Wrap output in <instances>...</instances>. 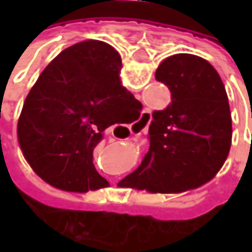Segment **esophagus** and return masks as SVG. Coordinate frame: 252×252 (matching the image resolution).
<instances>
[{
  "label": "esophagus",
  "instance_id": "obj_1",
  "mask_svg": "<svg viewBox=\"0 0 252 252\" xmlns=\"http://www.w3.org/2000/svg\"><path fill=\"white\" fill-rule=\"evenodd\" d=\"M151 122V115L149 111H143V113L140 115V118L137 119L136 122H133L130 126H127V127H122L121 131L123 133H126V134H134V133H143V131L146 130L147 127H149V125H150ZM113 139H116L115 136H113ZM111 139V140H113Z\"/></svg>",
  "mask_w": 252,
  "mask_h": 252
}]
</instances>
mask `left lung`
<instances>
[{
    "mask_svg": "<svg viewBox=\"0 0 252 252\" xmlns=\"http://www.w3.org/2000/svg\"><path fill=\"white\" fill-rule=\"evenodd\" d=\"M156 80L171 91V103L153 113L150 149L125 187L172 193L196 188L212 179L231 144V113L224 84L205 59L174 54L156 71ZM215 150V162L198 168Z\"/></svg>",
    "mask_w": 252,
    "mask_h": 252,
    "instance_id": "1",
    "label": "left lung"
}]
</instances>
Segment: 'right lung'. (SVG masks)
<instances>
[{
  "label": "right lung",
  "instance_id": "add662e5",
  "mask_svg": "<svg viewBox=\"0 0 252 252\" xmlns=\"http://www.w3.org/2000/svg\"><path fill=\"white\" fill-rule=\"evenodd\" d=\"M121 68V56L112 46L80 42L50 62L25 99L19 146L32 167L42 162L52 178L67 185L62 188H99L94 149L105 129L127 123L133 106H141L123 87Z\"/></svg>",
  "mask_w": 252,
  "mask_h": 252
}]
</instances>
